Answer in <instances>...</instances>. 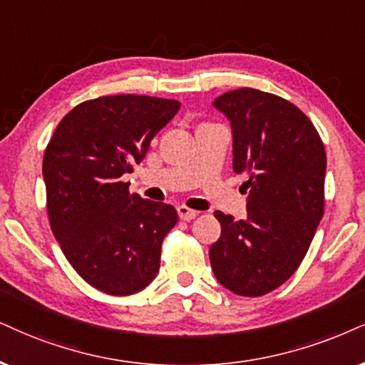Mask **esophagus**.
Segmentation results:
<instances>
[{
    "mask_svg": "<svg viewBox=\"0 0 365 365\" xmlns=\"http://www.w3.org/2000/svg\"><path fill=\"white\" fill-rule=\"evenodd\" d=\"M178 215H179V218L184 220V222H190V220L197 217V211L181 205V206H178Z\"/></svg>",
    "mask_w": 365,
    "mask_h": 365,
    "instance_id": "obj_1",
    "label": "esophagus"
}]
</instances>
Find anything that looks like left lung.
Instances as JSON below:
<instances>
[{"instance_id": "obj_1", "label": "left lung", "mask_w": 365, "mask_h": 365, "mask_svg": "<svg viewBox=\"0 0 365 365\" xmlns=\"http://www.w3.org/2000/svg\"><path fill=\"white\" fill-rule=\"evenodd\" d=\"M232 123L233 170L247 174V217L215 211L222 235L210 249L220 284L262 296L294 274L325 210L327 154L317 128L298 106L252 88L213 103Z\"/></svg>"}]
</instances>
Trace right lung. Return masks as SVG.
I'll return each instance as SVG.
<instances>
[{"label":"right lung","instance_id":"right-lung-1","mask_svg":"<svg viewBox=\"0 0 365 365\" xmlns=\"http://www.w3.org/2000/svg\"><path fill=\"white\" fill-rule=\"evenodd\" d=\"M181 103L115 94L81 103L57 125L43 154L47 213L66 259L111 296L142 291L157 276L162 240L178 211L121 181Z\"/></svg>","mask_w":365,"mask_h":365}]
</instances>
